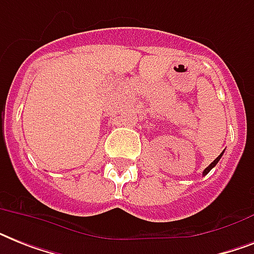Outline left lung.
I'll list each match as a JSON object with an SVG mask.
<instances>
[{
  "label": "left lung",
  "instance_id": "8db88e82",
  "mask_svg": "<svg viewBox=\"0 0 254 254\" xmlns=\"http://www.w3.org/2000/svg\"><path fill=\"white\" fill-rule=\"evenodd\" d=\"M223 153H224V151H223ZM223 153H221V154H220V155H219V157H217V158H216V159H215V161H213V162H212V163H211V165H209V166H208V167H207V169H205V170H204V171H203V175H207V174H208V173H209V171H211V170H212V169H213V167L216 166V165H217V162H219V161H220V158H221V155H223Z\"/></svg>",
  "mask_w": 254,
  "mask_h": 254
}]
</instances>
